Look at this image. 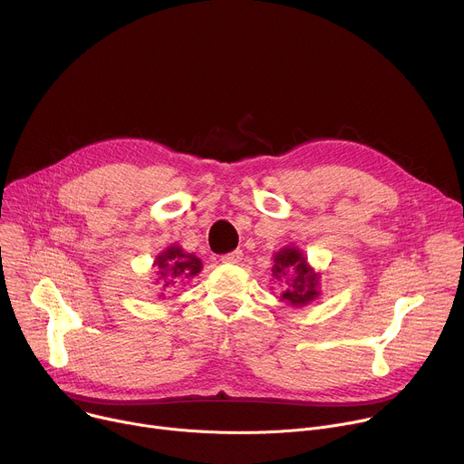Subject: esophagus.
I'll list each match as a JSON object with an SVG mask.
<instances>
[{
  "mask_svg": "<svg viewBox=\"0 0 464 464\" xmlns=\"http://www.w3.org/2000/svg\"><path fill=\"white\" fill-rule=\"evenodd\" d=\"M242 256H244V253H242L240 249H235V251H231V253L222 255V262H226V264H237V262L242 260Z\"/></svg>",
  "mask_w": 464,
  "mask_h": 464,
  "instance_id": "1",
  "label": "esophagus"
}]
</instances>
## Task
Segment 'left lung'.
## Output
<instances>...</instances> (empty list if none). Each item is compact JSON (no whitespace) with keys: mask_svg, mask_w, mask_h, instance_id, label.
I'll return each mask as SVG.
<instances>
[{"mask_svg":"<svg viewBox=\"0 0 464 464\" xmlns=\"http://www.w3.org/2000/svg\"><path fill=\"white\" fill-rule=\"evenodd\" d=\"M274 277L283 283L281 295L292 306H304L319 295V274L306 262V256L294 246L283 247L274 256Z\"/></svg>","mask_w":464,"mask_h":464,"instance_id":"left-lung-1","label":"left lung"}]
</instances>
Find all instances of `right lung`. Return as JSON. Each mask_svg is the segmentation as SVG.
Returning a JSON list of instances; mask_svg holds the SVG:
<instances>
[{"mask_svg": "<svg viewBox=\"0 0 464 464\" xmlns=\"http://www.w3.org/2000/svg\"><path fill=\"white\" fill-rule=\"evenodd\" d=\"M158 283H163V288H172L183 279L194 277L202 272V260L192 253H185L179 246H169L161 251L156 260Z\"/></svg>", "mask_w": 464, "mask_h": 464, "instance_id": "1", "label": "right lung"}]
</instances>
